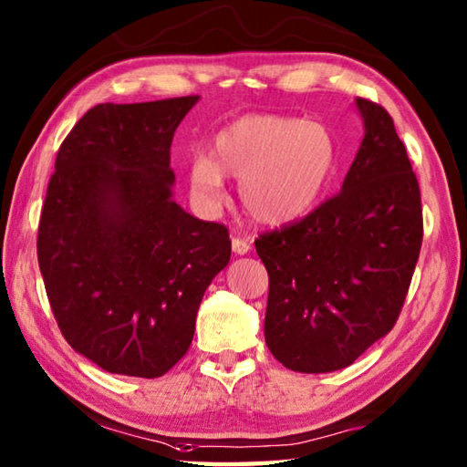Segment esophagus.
Returning <instances> with one entry per match:
<instances>
[{"instance_id":"34e87169","label":"esophagus","mask_w":467,"mask_h":467,"mask_svg":"<svg viewBox=\"0 0 467 467\" xmlns=\"http://www.w3.org/2000/svg\"><path fill=\"white\" fill-rule=\"evenodd\" d=\"M233 251L236 253V255H247V253L251 251V243L244 241V239H239V236H234V239H233Z\"/></svg>"}]
</instances>
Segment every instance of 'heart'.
I'll return each mask as SVG.
<instances>
[{"instance_id": "b5f03b06", "label": "heart", "mask_w": 467, "mask_h": 467, "mask_svg": "<svg viewBox=\"0 0 467 467\" xmlns=\"http://www.w3.org/2000/svg\"><path fill=\"white\" fill-rule=\"evenodd\" d=\"M338 165L333 134L292 116H243L216 134L212 157L190 161V188L202 206L223 198L224 175L239 180L244 212L259 224H287L315 208Z\"/></svg>"}]
</instances>
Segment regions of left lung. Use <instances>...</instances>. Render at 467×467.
Returning <instances> with one entry per match:
<instances>
[{"mask_svg": "<svg viewBox=\"0 0 467 467\" xmlns=\"http://www.w3.org/2000/svg\"><path fill=\"white\" fill-rule=\"evenodd\" d=\"M361 147L341 193L255 241L269 274L265 343L292 371L327 374L386 337L422 243L417 175L394 120L358 98Z\"/></svg>", "mask_w": 467, "mask_h": 467, "instance_id": "1", "label": "left lung"}]
</instances>
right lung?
Segmentation results:
<instances>
[{
    "instance_id": "1",
    "label": "right lung",
    "mask_w": 467,
    "mask_h": 467,
    "mask_svg": "<svg viewBox=\"0 0 467 467\" xmlns=\"http://www.w3.org/2000/svg\"><path fill=\"white\" fill-rule=\"evenodd\" d=\"M198 99L98 104L58 149L38 224L40 274L67 343L109 374H167L231 259L226 226L173 200L169 150Z\"/></svg>"
}]
</instances>
